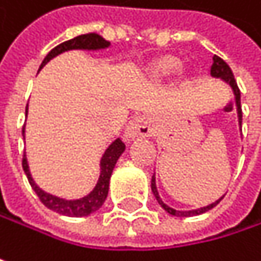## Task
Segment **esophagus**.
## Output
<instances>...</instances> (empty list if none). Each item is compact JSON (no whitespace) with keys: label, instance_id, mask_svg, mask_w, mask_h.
<instances>
[{"label":"esophagus","instance_id":"1","mask_svg":"<svg viewBox=\"0 0 261 261\" xmlns=\"http://www.w3.org/2000/svg\"><path fill=\"white\" fill-rule=\"evenodd\" d=\"M151 133H152V121L148 116H137L127 124L124 137L125 140H133L137 136L148 137Z\"/></svg>","mask_w":261,"mask_h":261}]
</instances>
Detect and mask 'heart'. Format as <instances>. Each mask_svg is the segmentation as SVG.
<instances>
[{
	"label": "heart",
	"instance_id": "b5f03b06",
	"mask_svg": "<svg viewBox=\"0 0 261 261\" xmlns=\"http://www.w3.org/2000/svg\"><path fill=\"white\" fill-rule=\"evenodd\" d=\"M180 68V62L174 57H165L157 60L155 63H152L151 66V72L155 77H169L174 72H177V69Z\"/></svg>",
	"mask_w": 261,
	"mask_h": 261
}]
</instances>
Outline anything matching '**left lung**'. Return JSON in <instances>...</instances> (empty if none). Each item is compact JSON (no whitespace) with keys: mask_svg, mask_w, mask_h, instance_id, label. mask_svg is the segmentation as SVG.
<instances>
[{"mask_svg":"<svg viewBox=\"0 0 261 261\" xmlns=\"http://www.w3.org/2000/svg\"><path fill=\"white\" fill-rule=\"evenodd\" d=\"M210 74H212V77H216V79H222L225 83H228L230 84V87L233 89V92H234V96H236V106H237V116H239V125L242 127V106H240V90H239V87H237V83H236L234 75H233V71L230 69V66L221 59V57H218V56H213V65H212V68H210ZM151 190H152V193H154V196H155V199H157V202L169 213V215H172V216H181V218H189V216H195V215H201V213H205V212H208V210H212L213 207H216L219 202H221V199L224 198H219L218 201H215L213 204H210V205H207V207H201V208H196V210H189V212H180V210H174V208H171V207H168L162 199H160V196H159V192H157V187H155V177L152 175V180H151Z\"/></svg>","mask_w":261,"mask_h":261,"instance_id":"1","label":"left lung"}]
</instances>
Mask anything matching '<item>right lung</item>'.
Returning a JSON list of instances; mask_svg holds the SVG:
<instances>
[{"label": "right lung", "instance_id": "1", "mask_svg": "<svg viewBox=\"0 0 261 261\" xmlns=\"http://www.w3.org/2000/svg\"><path fill=\"white\" fill-rule=\"evenodd\" d=\"M110 45V42H107L106 39H102L99 34L96 33H89V34H81L77 36L71 40H66L60 45H57L56 48H53L46 57L43 59L40 68H43L51 59H54L56 56L69 51V49H89V51H95V49H102L107 48ZM27 112V110H25ZM22 134H24V128H22ZM125 151V143L121 139H116L104 152L102 159H101V174H99V180L96 182L95 189L86 195L84 198L80 199H63L54 195H49L46 192H43L36 182L33 181L30 169H28V163H27V157L24 154L22 157V168L25 172L27 178L30 186L33 187V190L36 192V195L39 196L40 202L48 207L53 212H57L60 215L65 216H72V218H81V216H87L93 212H96L106 201L107 193H109V182H110V177L112 172L115 169V165L118 162V159L121 157V154Z\"/></svg>", "mask_w": 261, "mask_h": 261}]
</instances>
